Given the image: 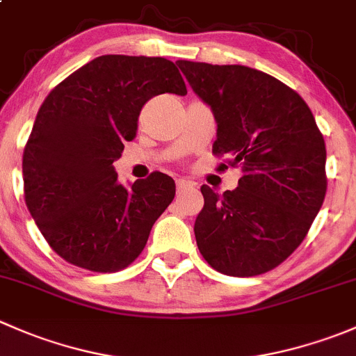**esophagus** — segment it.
I'll return each mask as SVG.
<instances>
[{
    "label": "esophagus",
    "mask_w": 356,
    "mask_h": 356,
    "mask_svg": "<svg viewBox=\"0 0 356 356\" xmlns=\"http://www.w3.org/2000/svg\"><path fill=\"white\" fill-rule=\"evenodd\" d=\"M175 184H177L179 195H181V193H184V191H188V189H193V182L184 181V179H177V181H175Z\"/></svg>",
    "instance_id": "esophagus-1"
}]
</instances>
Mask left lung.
Wrapping results in <instances>:
<instances>
[{
  "label": "left lung",
  "instance_id": "left-lung-1",
  "mask_svg": "<svg viewBox=\"0 0 356 356\" xmlns=\"http://www.w3.org/2000/svg\"><path fill=\"white\" fill-rule=\"evenodd\" d=\"M177 65L213 110V155L229 156L218 170H243L234 191L201 186L200 253L220 274H265L301 245L324 203V136L303 98L265 72L188 60Z\"/></svg>",
  "mask_w": 356,
  "mask_h": 356
}]
</instances>
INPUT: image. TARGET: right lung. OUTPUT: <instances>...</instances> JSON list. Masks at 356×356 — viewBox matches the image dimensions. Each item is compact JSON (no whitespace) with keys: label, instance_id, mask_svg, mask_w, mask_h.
I'll return each instance as SVG.
<instances>
[{"label":"right lung","instance_id":"1","mask_svg":"<svg viewBox=\"0 0 356 356\" xmlns=\"http://www.w3.org/2000/svg\"><path fill=\"white\" fill-rule=\"evenodd\" d=\"M163 92L188 95L174 62L103 55L46 96L24 149V196L68 264L102 274L129 267L174 200L167 174L152 172L125 188L111 165L136 138L145 103Z\"/></svg>","mask_w":356,"mask_h":356}]
</instances>
